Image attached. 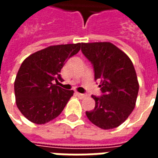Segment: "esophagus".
I'll return each mask as SVG.
<instances>
[{"instance_id": "esophagus-1", "label": "esophagus", "mask_w": 158, "mask_h": 158, "mask_svg": "<svg viewBox=\"0 0 158 158\" xmlns=\"http://www.w3.org/2000/svg\"><path fill=\"white\" fill-rule=\"evenodd\" d=\"M77 96H79V98H80V99H84L87 96V95L86 94H82V93H77Z\"/></svg>"}]
</instances>
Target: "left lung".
<instances>
[{
  "label": "left lung",
  "mask_w": 158,
  "mask_h": 158,
  "mask_svg": "<svg viewBox=\"0 0 158 158\" xmlns=\"http://www.w3.org/2000/svg\"><path fill=\"white\" fill-rule=\"evenodd\" d=\"M83 54L92 63L95 79H101L102 96H92L95 108L86 116L103 129H114L128 118L135 106L139 83L131 60L110 42L82 43Z\"/></svg>",
  "instance_id": "obj_1"
}]
</instances>
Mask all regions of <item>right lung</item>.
<instances>
[{
  "instance_id": "right-lung-1",
  "label": "right lung",
  "mask_w": 158,
  "mask_h": 158,
  "mask_svg": "<svg viewBox=\"0 0 158 158\" xmlns=\"http://www.w3.org/2000/svg\"><path fill=\"white\" fill-rule=\"evenodd\" d=\"M81 44L51 45L29 56L23 62L14 82L17 106L26 118L44 124L60 115L73 95L58 86L61 69L77 54Z\"/></svg>"
}]
</instances>
